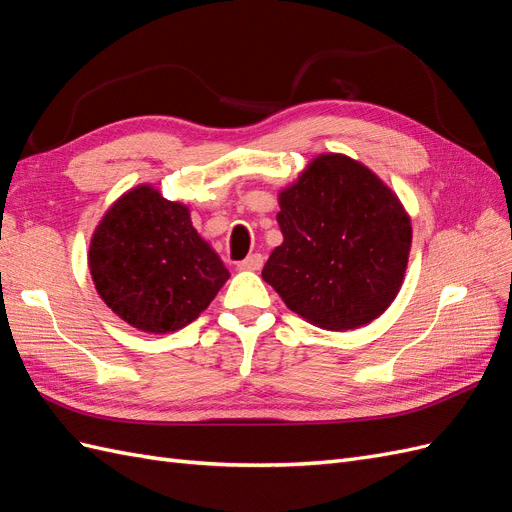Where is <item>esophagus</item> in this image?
Masks as SVG:
<instances>
[{"label": "esophagus", "instance_id": "obj_1", "mask_svg": "<svg viewBox=\"0 0 512 512\" xmlns=\"http://www.w3.org/2000/svg\"><path fill=\"white\" fill-rule=\"evenodd\" d=\"M262 265H265V258H262V254H250L245 260H241L237 267L241 271H258Z\"/></svg>", "mask_w": 512, "mask_h": 512}]
</instances>
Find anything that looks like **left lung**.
Segmentation results:
<instances>
[{"instance_id":"obj_1","label":"left lung","mask_w":512,"mask_h":512,"mask_svg":"<svg viewBox=\"0 0 512 512\" xmlns=\"http://www.w3.org/2000/svg\"><path fill=\"white\" fill-rule=\"evenodd\" d=\"M282 245L262 280L294 314L329 331L359 329L404 284L412 224L397 194L367 166L322 153L280 192Z\"/></svg>"}]
</instances>
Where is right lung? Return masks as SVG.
Listing matches in <instances>:
<instances>
[{
  "instance_id": "right-lung-1",
  "label": "right lung",
  "mask_w": 512,
  "mask_h": 512,
  "mask_svg": "<svg viewBox=\"0 0 512 512\" xmlns=\"http://www.w3.org/2000/svg\"><path fill=\"white\" fill-rule=\"evenodd\" d=\"M91 280L130 327L164 335L205 312L230 277L190 209L136 185L104 213L89 243Z\"/></svg>"
}]
</instances>
